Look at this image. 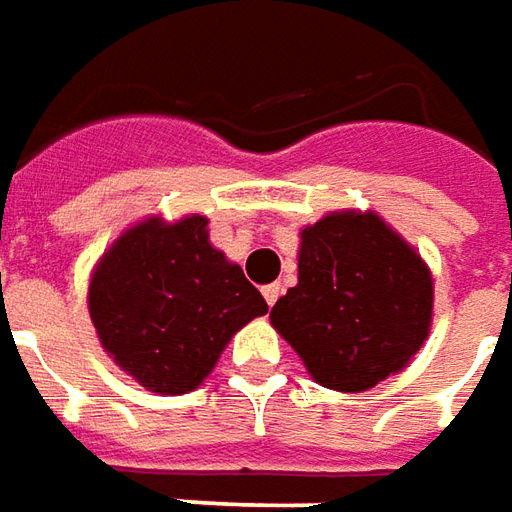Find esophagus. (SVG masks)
<instances>
[{"instance_id":"esophagus-1","label":"esophagus","mask_w":512,"mask_h":512,"mask_svg":"<svg viewBox=\"0 0 512 512\" xmlns=\"http://www.w3.org/2000/svg\"><path fill=\"white\" fill-rule=\"evenodd\" d=\"M280 294H283V285L280 283L266 285V288H263V297H266V302H269V305H274V302L280 300Z\"/></svg>"}]
</instances>
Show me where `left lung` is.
<instances>
[{
    "instance_id": "obj_1",
    "label": "left lung",
    "mask_w": 512,
    "mask_h": 512,
    "mask_svg": "<svg viewBox=\"0 0 512 512\" xmlns=\"http://www.w3.org/2000/svg\"><path fill=\"white\" fill-rule=\"evenodd\" d=\"M300 280L271 325L316 384L364 392L401 373L431 328V271L375 212H328L300 232Z\"/></svg>"
}]
</instances>
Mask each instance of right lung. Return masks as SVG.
Returning a JSON list of instances; mask_svg holds the SVG:
<instances>
[{
    "mask_svg": "<svg viewBox=\"0 0 512 512\" xmlns=\"http://www.w3.org/2000/svg\"><path fill=\"white\" fill-rule=\"evenodd\" d=\"M269 311L238 263L210 243L207 218L159 215L125 229L89 283L103 350L148 392L201 387L229 339Z\"/></svg>",
    "mask_w": 512,
    "mask_h": 512,
    "instance_id": "add662e5",
    "label": "right lung"
}]
</instances>
